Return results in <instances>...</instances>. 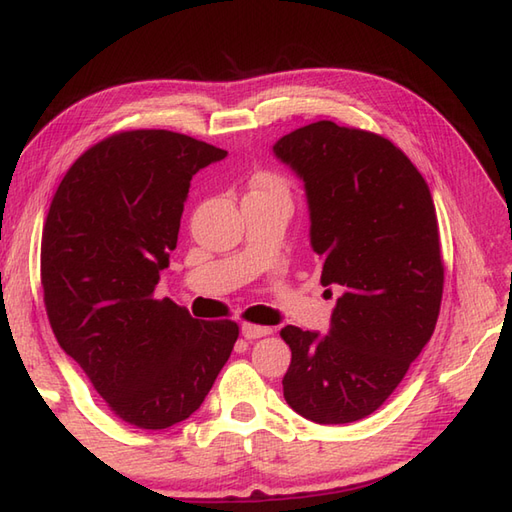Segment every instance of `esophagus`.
Returning <instances> with one entry per match:
<instances>
[{"mask_svg": "<svg viewBox=\"0 0 512 512\" xmlns=\"http://www.w3.org/2000/svg\"><path fill=\"white\" fill-rule=\"evenodd\" d=\"M240 331L246 339H259V337H266L272 333L270 326H257V324H242Z\"/></svg>", "mask_w": 512, "mask_h": 512, "instance_id": "esophagus-1", "label": "esophagus"}]
</instances>
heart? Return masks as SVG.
Listing matches in <instances>:
<instances>
[{"mask_svg":"<svg viewBox=\"0 0 512 512\" xmlns=\"http://www.w3.org/2000/svg\"><path fill=\"white\" fill-rule=\"evenodd\" d=\"M248 196H261V194H283V186L281 181L270 175V173H255L251 177V183H248Z\"/></svg>","mask_w":512,"mask_h":512,"instance_id":"obj_1","label":"heart"}]
</instances>
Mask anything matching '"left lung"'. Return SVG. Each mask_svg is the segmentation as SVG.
I'll use <instances>...</instances> for the list:
<instances>
[{
  "label": "left lung",
  "instance_id": "obj_1",
  "mask_svg": "<svg viewBox=\"0 0 512 512\" xmlns=\"http://www.w3.org/2000/svg\"><path fill=\"white\" fill-rule=\"evenodd\" d=\"M303 181L320 283L339 292L326 335L285 326L283 396L316 424L368 417L435 331L443 292L428 183L396 144L318 121L274 142Z\"/></svg>",
  "mask_w": 512,
  "mask_h": 512
}]
</instances>
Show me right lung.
I'll use <instances>...</instances> for the list:
<instances>
[{
  "instance_id": "right-lung-1",
  "label": "right lung",
  "mask_w": 512,
  "mask_h": 512,
  "mask_svg": "<svg viewBox=\"0 0 512 512\" xmlns=\"http://www.w3.org/2000/svg\"><path fill=\"white\" fill-rule=\"evenodd\" d=\"M225 157L175 131H123L77 157L51 201L41 246L51 329L131 426L188 419L238 339L235 322L194 320L153 296L192 177Z\"/></svg>"
}]
</instances>
